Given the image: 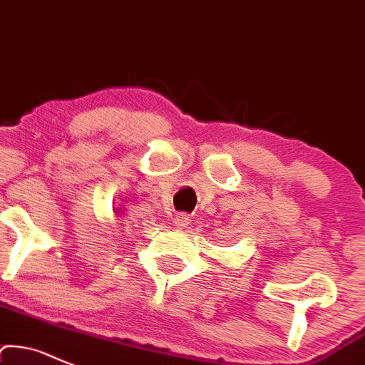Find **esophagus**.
<instances>
[{"mask_svg": "<svg viewBox=\"0 0 365 365\" xmlns=\"http://www.w3.org/2000/svg\"><path fill=\"white\" fill-rule=\"evenodd\" d=\"M190 222H191V219H190V215H187V214H178L174 217V226L178 230L187 228V226H190Z\"/></svg>", "mask_w": 365, "mask_h": 365, "instance_id": "34e87169", "label": "esophagus"}]
</instances>
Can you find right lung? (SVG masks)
I'll return each mask as SVG.
<instances>
[{
  "instance_id": "1",
  "label": "right lung",
  "mask_w": 365,
  "mask_h": 365,
  "mask_svg": "<svg viewBox=\"0 0 365 365\" xmlns=\"http://www.w3.org/2000/svg\"><path fill=\"white\" fill-rule=\"evenodd\" d=\"M115 212H116V214H120V215H123V210H121V209H116Z\"/></svg>"
}]
</instances>
